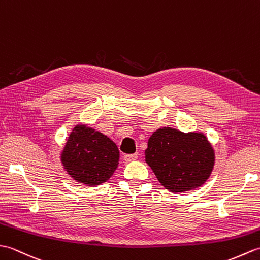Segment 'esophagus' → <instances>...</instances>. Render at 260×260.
Instances as JSON below:
<instances>
[{
    "label": "esophagus",
    "mask_w": 260,
    "mask_h": 260,
    "mask_svg": "<svg viewBox=\"0 0 260 260\" xmlns=\"http://www.w3.org/2000/svg\"><path fill=\"white\" fill-rule=\"evenodd\" d=\"M137 157H139V154L135 153V154H126V155H124V159L126 162H133L135 161V159H137Z\"/></svg>",
    "instance_id": "obj_1"
}]
</instances>
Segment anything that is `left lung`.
<instances>
[{
  "instance_id": "1",
  "label": "left lung",
  "mask_w": 260,
  "mask_h": 260,
  "mask_svg": "<svg viewBox=\"0 0 260 260\" xmlns=\"http://www.w3.org/2000/svg\"><path fill=\"white\" fill-rule=\"evenodd\" d=\"M214 150L200 132L183 133L162 127L151 135L145 161L158 182L171 192H185L203 185L214 167Z\"/></svg>"
}]
</instances>
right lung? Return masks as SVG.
Here are the masks:
<instances>
[{"mask_svg": "<svg viewBox=\"0 0 260 260\" xmlns=\"http://www.w3.org/2000/svg\"><path fill=\"white\" fill-rule=\"evenodd\" d=\"M62 167L71 178L88 186L109 180L118 167L117 145L86 124L76 125L61 152Z\"/></svg>", "mask_w": 260, "mask_h": 260, "instance_id": "1", "label": "right lung"}]
</instances>
